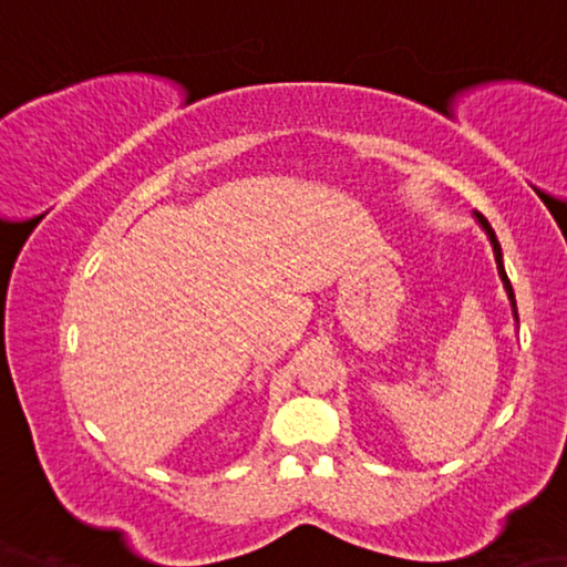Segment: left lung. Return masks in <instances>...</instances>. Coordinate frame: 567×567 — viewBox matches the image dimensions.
I'll return each instance as SVG.
<instances>
[{
  "label": "left lung",
  "mask_w": 567,
  "mask_h": 567,
  "mask_svg": "<svg viewBox=\"0 0 567 567\" xmlns=\"http://www.w3.org/2000/svg\"><path fill=\"white\" fill-rule=\"evenodd\" d=\"M475 219H477V224L485 228V234H487V238H489V244H492V250H495V260H497V272H499V277H502V282H504V290H507V297H509V302H512V311H514V319H516V323H519V317H516V299H514V290H512V282H509V277H507V270H504V262H502V246H499V240H497V236H495V231H492V226H489V221L485 219L483 214L480 212H475Z\"/></svg>",
  "instance_id": "8db88e82"
}]
</instances>
